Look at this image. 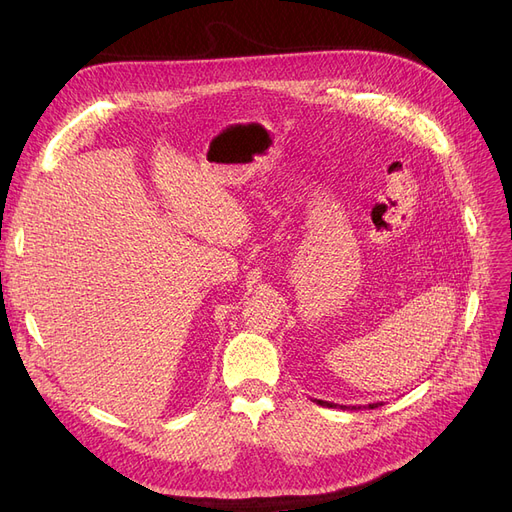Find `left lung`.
<instances>
[{
  "mask_svg": "<svg viewBox=\"0 0 512 512\" xmlns=\"http://www.w3.org/2000/svg\"><path fill=\"white\" fill-rule=\"evenodd\" d=\"M318 406H322V408H348V410H359L361 406H339V404H333V401H324V399H314ZM378 406H382V401H378V404H369L367 408H378Z\"/></svg>",
  "mask_w": 512,
  "mask_h": 512,
  "instance_id": "8db88e82",
  "label": "left lung"
}]
</instances>
